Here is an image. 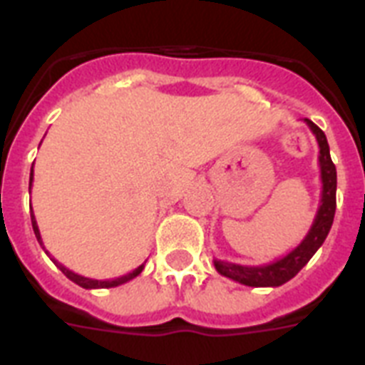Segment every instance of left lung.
Here are the masks:
<instances>
[{
	"label": "left lung",
	"instance_id": "8db88e82",
	"mask_svg": "<svg viewBox=\"0 0 365 365\" xmlns=\"http://www.w3.org/2000/svg\"><path fill=\"white\" fill-rule=\"evenodd\" d=\"M312 134L317 136L318 149V165H320V180H322V193H320V206H318L317 216L312 222L309 233L305 239L301 240L289 254L284 257L265 265H239V263H231V261L214 259L216 271L223 277L231 278L235 282L244 284V286H252V288H277L282 286L288 280L297 274L303 267L309 263L312 255L317 254L328 237L331 223L335 216V191H337V170H335L334 160L329 155V145L320 128H318L311 119H305Z\"/></svg>",
	"mask_w": 365,
	"mask_h": 365
}]
</instances>
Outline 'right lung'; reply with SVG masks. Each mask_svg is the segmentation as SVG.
<instances>
[{"label":"right lung","instance_id":"add662e5","mask_svg":"<svg viewBox=\"0 0 365 365\" xmlns=\"http://www.w3.org/2000/svg\"><path fill=\"white\" fill-rule=\"evenodd\" d=\"M31 182H34V166H31L30 170V189H31ZM30 210H31V205H30ZM31 214V227H34V233H36V239L37 242L41 244L43 246V240H41V233H39V227H37V222H36V216H34V212H30ZM43 250H45V246H43ZM45 254L51 257V254H48L47 250H45ZM51 259L56 263V267H58L60 271L64 272L66 277L70 278L71 282H76L77 286H81V288L85 289H96V288H115V286H121V284L128 282V280H132V278H136L140 272L143 271V265H140L138 269H134L132 272H126V274H123V277L119 278H110V280H94V278H87V277H81V274H77V272L70 271L68 267H64L62 263H58V261L54 259V257H51Z\"/></svg>","mask_w":365,"mask_h":365}]
</instances>
